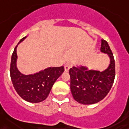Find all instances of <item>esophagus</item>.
Returning <instances> with one entry per match:
<instances>
[{"mask_svg":"<svg viewBox=\"0 0 129 129\" xmlns=\"http://www.w3.org/2000/svg\"><path fill=\"white\" fill-rule=\"evenodd\" d=\"M65 71L66 72H68V71H69V70L72 67V63L71 62H68L66 63V64H65Z\"/></svg>","mask_w":129,"mask_h":129,"instance_id":"34e87169","label":"esophagus"}]
</instances>
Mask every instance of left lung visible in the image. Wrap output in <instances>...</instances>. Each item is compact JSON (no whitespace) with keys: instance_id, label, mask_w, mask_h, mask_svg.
<instances>
[{"instance_id":"8db88e82","label":"left lung","mask_w":129,"mask_h":129,"mask_svg":"<svg viewBox=\"0 0 129 129\" xmlns=\"http://www.w3.org/2000/svg\"><path fill=\"white\" fill-rule=\"evenodd\" d=\"M101 50L110 58L109 67L103 72L88 70L85 66L70 68V89L76 101L83 105L99 103L105 97L114 81L115 60L107 42L101 40Z\"/></svg>"}]
</instances>
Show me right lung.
Instances as JSON below:
<instances>
[{"instance_id": "add662e5", "label": "right lung", "mask_w": 129, "mask_h": 129, "mask_svg": "<svg viewBox=\"0 0 129 129\" xmlns=\"http://www.w3.org/2000/svg\"><path fill=\"white\" fill-rule=\"evenodd\" d=\"M26 38L21 39L18 45ZM14 48L11 56L10 75L13 85L17 93L24 101L29 103H40L48 96L57 79L64 72V67H50L33 74H22L16 66L17 53Z\"/></svg>"}]
</instances>
